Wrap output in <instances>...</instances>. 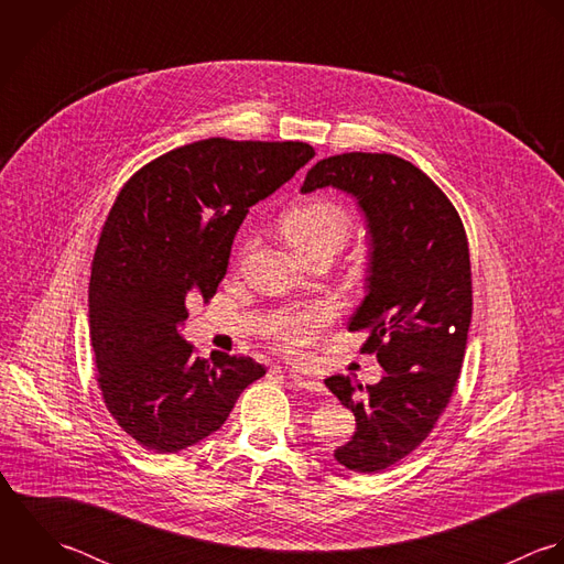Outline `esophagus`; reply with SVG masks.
Here are the masks:
<instances>
[{
    "label": "esophagus",
    "instance_id": "34e87169",
    "mask_svg": "<svg viewBox=\"0 0 564 564\" xmlns=\"http://www.w3.org/2000/svg\"><path fill=\"white\" fill-rule=\"evenodd\" d=\"M288 377H290V381H292L294 386H299V388H305V390H310V392H323V383L316 381V379H312V377H305V375H301V372H296V370H288Z\"/></svg>",
    "mask_w": 564,
    "mask_h": 564
}]
</instances>
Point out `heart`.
Returning a JSON list of instances; mask_svg holds the SVG:
<instances>
[{
  "label": "heart",
  "mask_w": 564,
  "mask_h": 564,
  "mask_svg": "<svg viewBox=\"0 0 564 564\" xmlns=\"http://www.w3.org/2000/svg\"><path fill=\"white\" fill-rule=\"evenodd\" d=\"M279 226L290 248L305 259L316 252L336 254L348 239L350 216L339 205L312 198L290 207ZM329 321V307L310 305L305 310L279 316L270 327V336L285 352H299L316 339Z\"/></svg>",
  "instance_id": "heart-1"
}]
</instances>
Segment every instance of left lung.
<instances>
[{"label":"left lung","instance_id":"1","mask_svg":"<svg viewBox=\"0 0 564 564\" xmlns=\"http://www.w3.org/2000/svg\"><path fill=\"white\" fill-rule=\"evenodd\" d=\"M323 187L350 194L366 218L368 294L348 332L370 334L364 350L386 370L366 388L344 375L325 379L357 423L334 455L348 470L379 473L430 436L457 383L473 312L468 241L443 189L394 154L323 159L301 192Z\"/></svg>","mask_w":564,"mask_h":564}]
</instances>
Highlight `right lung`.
<instances>
[{
	"label": "right lung",
	"instance_id": "obj_1",
	"mask_svg": "<svg viewBox=\"0 0 564 564\" xmlns=\"http://www.w3.org/2000/svg\"><path fill=\"white\" fill-rule=\"evenodd\" d=\"M314 154L303 141L205 139L143 165L115 198L91 263L89 329L105 403L141 447L200 443L265 375L250 357H196L178 329L187 299L216 294L248 209Z\"/></svg>",
	"mask_w": 564,
	"mask_h": 564
}]
</instances>
